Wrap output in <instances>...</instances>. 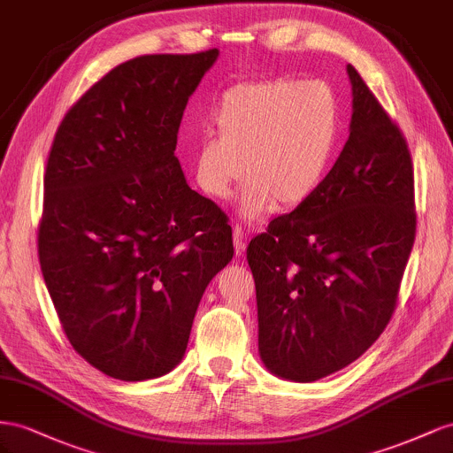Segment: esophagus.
I'll return each mask as SVG.
<instances>
[{"label":"esophagus","instance_id":"1","mask_svg":"<svg viewBox=\"0 0 453 453\" xmlns=\"http://www.w3.org/2000/svg\"><path fill=\"white\" fill-rule=\"evenodd\" d=\"M242 239H244L242 229H241L239 226H235V227H234V247H235V256H241V254L244 252V242H242Z\"/></svg>","mask_w":453,"mask_h":453}]
</instances>
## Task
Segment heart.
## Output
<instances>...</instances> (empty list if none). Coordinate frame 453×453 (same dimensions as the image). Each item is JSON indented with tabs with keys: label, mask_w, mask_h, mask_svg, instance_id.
Segmentation results:
<instances>
[{
	"label": "heart",
	"mask_w": 453,
	"mask_h": 453,
	"mask_svg": "<svg viewBox=\"0 0 453 453\" xmlns=\"http://www.w3.org/2000/svg\"><path fill=\"white\" fill-rule=\"evenodd\" d=\"M193 157V178L211 199H224L244 174L237 214L254 222L273 206L290 211L325 184L342 133V104L325 81L300 77L244 83L219 96Z\"/></svg>",
	"instance_id": "obj_1"
}]
</instances>
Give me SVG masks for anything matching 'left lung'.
<instances>
[{
    "label": "left lung",
    "instance_id": "8db88e82",
    "mask_svg": "<svg viewBox=\"0 0 453 453\" xmlns=\"http://www.w3.org/2000/svg\"><path fill=\"white\" fill-rule=\"evenodd\" d=\"M349 138L325 184L250 241L257 351L277 378L345 368L389 322L416 239L406 140L358 72Z\"/></svg>",
    "mask_w": 453,
    "mask_h": 453
}]
</instances>
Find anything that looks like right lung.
<instances>
[{
	"mask_svg": "<svg viewBox=\"0 0 453 453\" xmlns=\"http://www.w3.org/2000/svg\"><path fill=\"white\" fill-rule=\"evenodd\" d=\"M218 49L108 72L62 119L45 171L40 264L72 347L121 381L184 358L204 288L234 257L226 214L174 155Z\"/></svg>",
	"mask_w": 453,
	"mask_h": 453,
	"instance_id": "add662e5",
	"label": "right lung"
}]
</instances>
